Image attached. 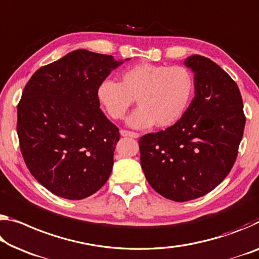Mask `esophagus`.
<instances>
[{
    "instance_id": "obj_1",
    "label": "esophagus",
    "mask_w": 259,
    "mask_h": 259,
    "mask_svg": "<svg viewBox=\"0 0 259 259\" xmlns=\"http://www.w3.org/2000/svg\"><path fill=\"white\" fill-rule=\"evenodd\" d=\"M122 137H133V138H138L139 134L137 133H133V131H128V130H121L120 131Z\"/></svg>"
}]
</instances>
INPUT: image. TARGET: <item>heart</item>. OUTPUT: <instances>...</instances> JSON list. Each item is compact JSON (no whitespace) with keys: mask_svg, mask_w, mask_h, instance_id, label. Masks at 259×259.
Masks as SVG:
<instances>
[{"mask_svg":"<svg viewBox=\"0 0 259 259\" xmlns=\"http://www.w3.org/2000/svg\"><path fill=\"white\" fill-rule=\"evenodd\" d=\"M194 90V78L187 68L138 63L122 72L120 83L105 80L97 91L98 99L114 120H121L136 99L137 108L126 124L145 129L155 124L167 128L178 122Z\"/></svg>","mask_w":259,"mask_h":259,"instance_id":"heart-1","label":"heart"}]
</instances>
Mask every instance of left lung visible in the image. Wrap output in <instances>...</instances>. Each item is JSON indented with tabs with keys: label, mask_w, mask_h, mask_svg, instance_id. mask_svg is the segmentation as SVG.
Here are the masks:
<instances>
[{
	"label": "left lung",
	"mask_w": 259,
	"mask_h": 259,
	"mask_svg": "<svg viewBox=\"0 0 259 259\" xmlns=\"http://www.w3.org/2000/svg\"><path fill=\"white\" fill-rule=\"evenodd\" d=\"M195 97L182 117L166 130L139 139L141 165L155 191L174 202L199 198L231 171L243 136L240 90L218 64L191 55Z\"/></svg>",
	"instance_id": "obj_1"
}]
</instances>
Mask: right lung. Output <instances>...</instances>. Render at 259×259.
Segmentation results:
<instances>
[{"mask_svg": "<svg viewBox=\"0 0 259 259\" xmlns=\"http://www.w3.org/2000/svg\"><path fill=\"white\" fill-rule=\"evenodd\" d=\"M125 60L85 49L36 70L17 107L20 151L41 186L65 199L93 195L107 182L120 141L97 91Z\"/></svg>", "mask_w": 259, "mask_h": 259, "instance_id": "right-lung-1", "label": "right lung"}]
</instances>
